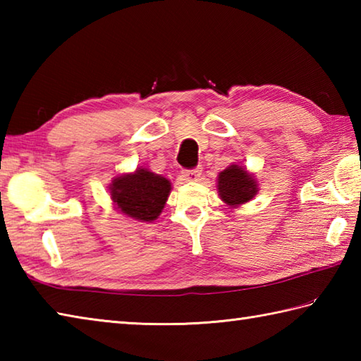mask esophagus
Segmentation results:
<instances>
[{"label":"esophagus","mask_w":361,"mask_h":361,"mask_svg":"<svg viewBox=\"0 0 361 361\" xmlns=\"http://www.w3.org/2000/svg\"><path fill=\"white\" fill-rule=\"evenodd\" d=\"M202 175V167H195V169H186V171H183V176H185V180L188 181H195L199 180V176Z\"/></svg>","instance_id":"obj_1"}]
</instances>
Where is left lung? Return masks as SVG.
Returning a JSON list of instances; mask_svg holds the SVG:
<instances>
[{
	"instance_id": "left-lung-1",
	"label": "left lung",
	"mask_w": 361,
	"mask_h": 361,
	"mask_svg": "<svg viewBox=\"0 0 361 361\" xmlns=\"http://www.w3.org/2000/svg\"><path fill=\"white\" fill-rule=\"evenodd\" d=\"M217 189L225 203L243 204L257 194V181L247 173L245 169L235 164L219 173Z\"/></svg>"
}]
</instances>
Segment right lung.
<instances>
[{
	"label": "right lung",
	"mask_w": 361,
	"mask_h": 361,
	"mask_svg": "<svg viewBox=\"0 0 361 361\" xmlns=\"http://www.w3.org/2000/svg\"><path fill=\"white\" fill-rule=\"evenodd\" d=\"M169 192V180L147 169L117 176L111 185V195L117 208L142 222H152L161 214Z\"/></svg>",
	"instance_id": "right-lung-1"
}]
</instances>
